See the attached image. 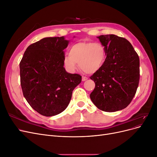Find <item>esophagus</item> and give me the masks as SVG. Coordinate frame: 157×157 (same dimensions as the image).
<instances>
[{"mask_svg": "<svg viewBox=\"0 0 157 157\" xmlns=\"http://www.w3.org/2000/svg\"><path fill=\"white\" fill-rule=\"evenodd\" d=\"M87 79H88V77H84V76H82V81H85V80H86Z\"/></svg>", "mask_w": 157, "mask_h": 157, "instance_id": "1", "label": "esophagus"}]
</instances>
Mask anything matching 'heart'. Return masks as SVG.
Here are the masks:
<instances>
[{
  "mask_svg": "<svg viewBox=\"0 0 157 157\" xmlns=\"http://www.w3.org/2000/svg\"><path fill=\"white\" fill-rule=\"evenodd\" d=\"M69 55L63 58L64 67L68 72L74 73L80 67L87 73L100 69L105 59V51L102 44L92 42H78L71 46Z\"/></svg>",
  "mask_w": 157,
  "mask_h": 157,
  "instance_id": "1",
  "label": "heart"
}]
</instances>
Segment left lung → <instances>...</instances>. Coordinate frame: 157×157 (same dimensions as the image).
<instances>
[{
  "mask_svg": "<svg viewBox=\"0 0 157 157\" xmlns=\"http://www.w3.org/2000/svg\"><path fill=\"white\" fill-rule=\"evenodd\" d=\"M107 57L90 78L96 86L90 99L98 109L115 112L126 108L134 97L140 80V58L130 42L115 35L97 37Z\"/></svg>",
  "mask_w": 157,
  "mask_h": 157,
  "instance_id": "8db88e82",
  "label": "left lung"
}]
</instances>
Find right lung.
I'll return each mask as SVG.
<instances>
[{
	"label": "right lung",
	"mask_w": 157,
	"mask_h": 157,
	"mask_svg": "<svg viewBox=\"0 0 157 157\" xmlns=\"http://www.w3.org/2000/svg\"><path fill=\"white\" fill-rule=\"evenodd\" d=\"M69 43L64 36L44 38L28 46L20 61L23 96L43 116L63 112L81 82V76L69 73L63 67V50Z\"/></svg>",
	"instance_id": "right-lung-1"
}]
</instances>
